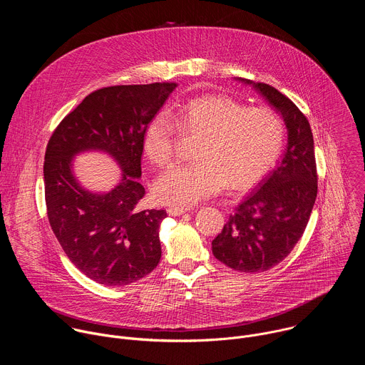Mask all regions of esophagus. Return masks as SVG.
Instances as JSON below:
<instances>
[{"label":"esophagus","instance_id":"esophagus-1","mask_svg":"<svg viewBox=\"0 0 365 365\" xmlns=\"http://www.w3.org/2000/svg\"><path fill=\"white\" fill-rule=\"evenodd\" d=\"M187 211H189V207H182V206H169L168 207V214L172 217H179Z\"/></svg>","mask_w":365,"mask_h":365}]
</instances>
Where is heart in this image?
I'll return each mask as SVG.
<instances>
[{
    "mask_svg": "<svg viewBox=\"0 0 365 365\" xmlns=\"http://www.w3.org/2000/svg\"><path fill=\"white\" fill-rule=\"evenodd\" d=\"M180 134L197 135L195 162L175 165L153 183L154 197L172 206H190L230 189L244 190L262 180L277 163L286 130L267 108H247L224 95H203L155 114L143 133V151L154 166H166Z\"/></svg>",
    "mask_w": 365,
    "mask_h": 365,
    "instance_id": "obj_1",
    "label": "heart"
}]
</instances>
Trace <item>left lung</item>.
I'll return each instance as SVG.
<instances>
[{
    "label": "left lung",
    "mask_w": 365,
    "mask_h": 365,
    "mask_svg": "<svg viewBox=\"0 0 365 365\" xmlns=\"http://www.w3.org/2000/svg\"><path fill=\"white\" fill-rule=\"evenodd\" d=\"M250 85L279 113L287 128V145L276 168L235 207L212 252L221 263L242 273L266 272L290 254L304 232L318 193L314 135L294 103L267 83Z\"/></svg>",
    "instance_id": "8db88e82"
}]
</instances>
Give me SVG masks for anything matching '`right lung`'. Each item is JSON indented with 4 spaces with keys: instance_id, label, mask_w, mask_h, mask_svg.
I'll return each instance as SVG.
<instances>
[{
    "instance_id": "add662e5",
    "label": "right lung",
    "mask_w": 365,
    "mask_h": 365,
    "mask_svg": "<svg viewBox=\"0 0 365 365\" xmlns=\"http://www.w3.org/2000/svg\"><path fill=\"white\" fill-rule=\"evenodd\" d=\"M176 83L118 85L89 93L51 134L44 155L47 217L73 266L103 286L131 284L158 267L159 230L165 210L137 207L143 133ZM108 153L123 173L108 192L81 186L73 170L76 155Z\"/></svg>"
}]
</instances>
